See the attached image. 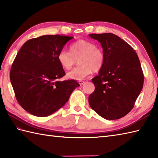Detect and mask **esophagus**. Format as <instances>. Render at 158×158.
Listing matches in <instances>:
<instances>
[{
    "label": "esophagus",
    "instance_id": "esophagus-1",
    "mask_svg": "<svg viewBox=\"0 0 158 158\" xmlns=\"http://www.w3.org/2000/svg\"><path fill=\"white\" fill-rule=\"evenodd\" d=\"M78 83H79L80 85H84V84L85 83V81H82V80H80V81H78Z\"/></svg>",
    "mask_w": 158,
    "mask_h": 158
}]
</instances>
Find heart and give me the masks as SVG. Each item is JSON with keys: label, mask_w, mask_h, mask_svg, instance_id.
<instances>
[{"label": "heart", "mask_w": 158, "mask_h": 158, "mask_svg": "<svg viewBox=\"0 0 158 158\" xmlns=\"http://www.w3.org/2000/svg\"><path fill=\"white\" fill-rule=\"evenodd\" d=\"M80 65L67 73L68 78L75 80H81L94 72L102 68L104 64V54L100 48L92 42L78 40L69 47V52L62 50L59 52L57 59L61 67L65 69L72 68L78 59Z\"/></svg>", "instance_id": "heart-1"}]
</instances>
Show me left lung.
<instances>
[{
    "label": "left lung",
    "mask_w": 158,
    "mask_h": 158,
    "mask_svg": "<svg viewBox=\"0 0 158 158\" xmlns=\"http://www.w3.org/2000/svg\"><path fill=\"white\" fill-rule=\"evenodd\" d=\"M89 36L101 43L104 64L92 82L94 91L89 97L90 107L108 120L120 119L131 111L141 92L144 76L132 47L111 33Z\"/></svg>",
    "instance_id": "obj_1"
}]
</instances>
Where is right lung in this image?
I'll list each match as a JSON object with an SVG mask.
<instances>
[{"mask_svg":"<svg viewBox=\"0 0 158 158\" xmlns=\"http://www.w3.org/2000/svg\"><path fill=\"white\" fill-rule=\"evenodd\" d=\"M73 37L44 35L26 42L10 72V80L19 104L30 114L46 117L64 106L74 89L75 80L59 81L65 73L59 52Z\"/></svg>","mask_w":158,"mask_h":158,"instance_id":"add662e5","label":"right lung"}]
</instances>
